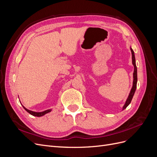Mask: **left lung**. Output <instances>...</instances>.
Returning <instances> with one entry per match:
<instances>
[{"label":"left lung","mask_w":157,"mask_h":157,"mask_svg":"<svg viewBox=\"0 0 157 157\" xmlns=\"http://www.w3.org/2000/svg\"><path fill=\"white\" fill-rule=\"evenodd\" d=\"M130 50L132 52V64L134 65V73H133V85H132V88L130 90V94L128 95V97L126 99V101L124 103V106L122 107V110L125 109L129 104L130 103L132 98L134 96V95L135 94L136 90V86H137V67H136V58H135V54H134V52L132 50V48L130 47Z\"/></svg>","instance_id":"obj_1"}]
</instances>
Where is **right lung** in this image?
Instances as JSON below:
<instances>
[{"instance_id": "obj_1", "label": "right lung", "mask_w": 157, "mask_h": 157, "mask_svg": "<svg viewBox=\"0 0 157 157\" xmlns=\"http://www.w3.org/2000/svg\"><path fill=\"white\" fill-rule=\"evenodd\" d=\"M22 106H23V108H24V109L27 112H28L29 114H31V115L35 116V117H42V116H44V115H46V113H50L52 111V109H48V110H46V111H41V112H35V111H31V110H29V109H26L23 105H22Z\"/></svg>"}]
</instances>
